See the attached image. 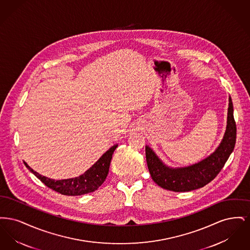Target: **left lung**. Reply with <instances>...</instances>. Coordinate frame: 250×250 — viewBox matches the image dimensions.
<instances>
[{"mask_svg": "<svg viewBox=\"0 0 250 250\" xmlns=\"http://www.w3.org/2000/svg\"><path fill=\"white\" fill-rule=\"evenodd\" d=\"M236 142V125L233 118V106L229 96L226 132L223 140L212 155L191 166L169 167L166 166L155 152L145 147L146 161L151 177L164 189L174 192H188L203 188L214 180L234 149Z\"/></svg>", "mask_w": 250, "mask_h": 250, "instance_id": "left-lung-1", "label": "left lung"}]
</instances>
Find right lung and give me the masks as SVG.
I'll return each instance as SVG.
<instances>
[{
  "mask_svg": "<svg viewBox=\"0 0 250 250\" xmlns=\"http://www.w3.org/2000/svg\"><path fill=\"white\" fill-rule=\"evenodd\" d=\"M117 146L118 145L116 144L110 147L83 174L75 178L55 181L53 179L40 175L32 167L28 166L27 163L24 162V164L31 172H33L37 178L52 190L65 196H80L94 192L104 183V181L107 178L113 152L115 151Z\"/></svg>",
  "mask_w": 250,
  "mask_h": 250,
  "instance_id": "add662e5",
  "label": "right lung"
}]
</instances>
